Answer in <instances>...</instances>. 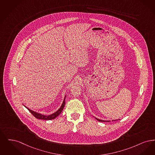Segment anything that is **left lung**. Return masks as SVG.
<instances>
[{"mask_svg": "<svg viewBox=\"0 0 155 155\" xmlns=\"http://www.w3.org/2000/svg\"><path fill=\"white\" fill-rule=\"evenodd\" d=\"M97 120H98V121H102V122H103V121H105V122H107V121H105V120H100V119H97ZM116 120H114V121H116Z\"/></svg>", "mask_w": 155, "mask_h": 155, "instance_id": "1", "label": "left lung"}]
</instances>
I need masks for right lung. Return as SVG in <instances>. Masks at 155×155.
Returning <instances> with one entry per match:
<instances>
[{
	"label": "right lung",
	"instance_id": "right-lung-1",
	"mask_svg": "<svg viewBox=\"0 0 155 155\" xmlns=\"http://www.w3.org/2000/svg\"><path fill=\"white\" fill-rule=\"evenodd\" d=\"M65 99H64V100L63 101V103H62V105H61L60 108L57 112H55V113H54V114H50V115H48V116H45V115H43V114H38V113L34 112L33 110L29 109V108H27L26 107H25L28 109V110L32 114H33V116H35L36 118H37V119H42V120H52V119H55L56 117H57V116L62 112L63 109L64 108L65 104Z\"/></svg>",
	"mask_w": 155,
	"mask_h": 155
}]
</instances>
